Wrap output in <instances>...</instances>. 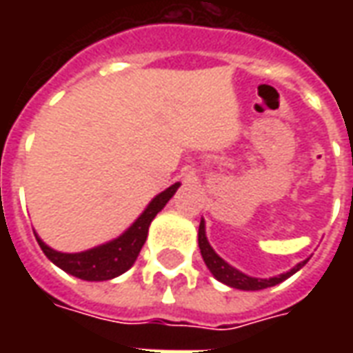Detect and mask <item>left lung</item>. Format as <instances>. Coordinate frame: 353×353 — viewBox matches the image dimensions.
Here are the masks:
<instances>
[{"mask_svg": "<svg viewBox=\"0 0 353 353\" xmlns=\"http://www.w3.org/2000/svg\"><path fill=\"white\" fill-rule=\"evenodd\" d=\"M199 248L200 253H202V259L206 263L208 270L214 274L215 280H219L225 285H229V288L234 289H242V291H259V289H266V288H272V285H278L283 280H288L289 276H293L295 272H299L301 268H303L308 259L301 261V263H296L291 270L283 274H278V276H272V278H253V276H248L242 270H238L232 265H229L227 261L219 257L215 250L210 245L206 236V221L202 219L200 221L199 227Z\"/></svg>", "mask_w": 353, "mask_h": 353, "instance_id": "obj_1", "label": "left lung"}]
</instances>
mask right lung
<instances>
[{
	"label": "right lung",
	"mask_w": 353,
	"mask_h": 353,
	"mask_svg": "<svg viewBox=\"0 0 353 353\" xmlns=\"http://www.w3.org/2000/svg\"><path fill=\"white\" fill-rule=\"evenodd\" d=\"M179 181L174 185H170L168 189H164L154 196L147 208L139 214L136 221L132 223L128 229L124 230L121 236L109 240L105 244L90 248L87 252L79 253H62L52 250L50 245L43 242L41 238L35 234L37 244L43 250V253L47 255V259L50 263H54L58 268H62L64 272L72 274L79 280L87 281H105L113 280L117 276L124 274L130 268L136 259H138L141 248L145 244L147 232H149V225L153 221L157 214L161 212L162 208L168 204V200L176 194L179 189Z\"/></svg>",
	"instance_id": "add662e5"
}]
</instances>
